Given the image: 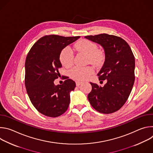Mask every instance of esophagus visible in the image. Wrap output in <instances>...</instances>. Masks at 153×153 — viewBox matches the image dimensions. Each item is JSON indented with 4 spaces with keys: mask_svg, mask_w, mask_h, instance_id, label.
<instances>
[{
    "mask_svg": "<svg viewBox=\"0 0 153 153\" xmlns=\"http://www.w3.org/2000/svg\"><path fill=\"white\" fill-rule=\"evenodd\" d=\"M82 83H83L82 82H80V81H76V86H79Z\"/></svg>",
    "mask_w": 153,
    "mask_h": 153,
    "instance_id": "34e87169",
    "label": "esophagus"
}]
</instances>
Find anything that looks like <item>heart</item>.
I'll return each instance as SVG.
<instances>
[{
    "label": "heart",
    "instance_id": "1",
    "mask_svg": "<svg viewBox=\"0 0 153 153\" xmlns=\"http://www.w3.org/2000/svg\"><path fill=\"white\" fill-rule=\"evenodd\" d=\"M76 48L78 51L86 55L88 62L94 65H99L103 59V52L97 50L96 43L89 40L84 39L77 42ZM74 57V52L69 46L63 48L59 54L60 62L65 67L71 66L73 64ZM94 73V70L91 67H75L70 71V76L74 80L82 81L88 79Z\"/></svg>",
    "mask_w": 153,
    "mask_h": 153
}]
</instances>
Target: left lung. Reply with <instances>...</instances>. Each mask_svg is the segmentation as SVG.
<instances>
[{
    "mask_svg": "<svg viewBox=\"0 0 153 153\" xmlns=\"http://www.w3.org/2000/svg\"><path fill=\"white\" fill-rule=\"evenodd\" d=\"M85 37L100 45L105 55L97 76L99 80H106V83L102 87L90 82L92 90L88 95V100L99 113H114L123 106L131 92L135 80L134 54L120 37L103 33Z\"/></svg>",
    "mask_w": 153,
    "mask_h": 153,
    "instance_id": "left-lung-1",
    "label": "left lung"
}]
</instances>
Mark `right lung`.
<instances>
[{"label":"right lung","mask_w":153,"mask_h":153,"mask_svg":"<svg viewBox=\"0 0 153 153\" xmlns=\"http://www.w3.org/2000/svg\"><path fill=\"white\" fill-rule=\"evenodd\" d=\"M79 37L45 36L34 43L27 54L25 65L26 90L33 106L46 116L58 117L68 108L70 93L75 88V82L65 78L62 85H55L54 81L60 76V51Z\"/></svg>","instance_id":"1"}]
</instances>
